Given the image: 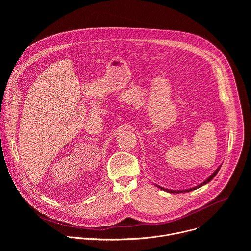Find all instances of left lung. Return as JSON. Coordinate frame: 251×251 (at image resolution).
I'll list each match as a JSON object with an SVG mask.
<instances>
[{"mask_svg":"<svg viewBox=\"0 0 251 251\" xmlns=\"http://www.w3.org/2000/svg\"><path fill=\"white\" fill-rule=\"evenodd\" d=\"M221 167L222 166H220L216 171H214L207 178L206 180L204 181V182H202L201 184H200L199 186H197V187H194V188H192V189H188V190H178V191H173V190H168V189H164V188H162V187H160V186H157L158 188H160L161 190H163V191H166V192H168V193H173V194H176V193H189V192H192V191H194V190H197V189H199V188H201V187H202V186H204V185H206L207 183H209L212 178L216 176V175L219 173V171H220V169H221Z\"/></svg>","mask_w":251,"mask_h":251,"instance_id":"left-lung-1","label":"left lung"}]
</instances>
